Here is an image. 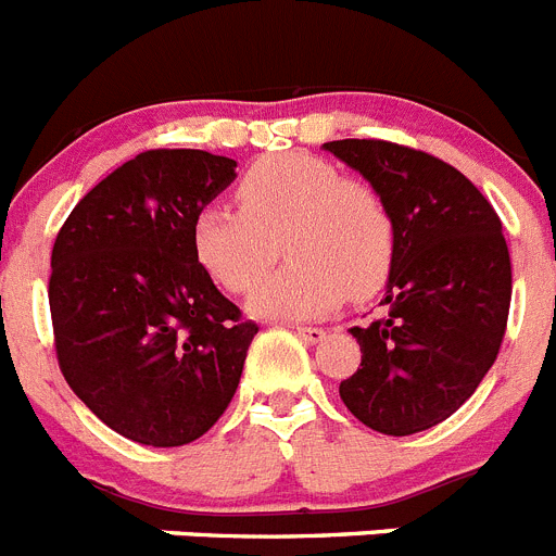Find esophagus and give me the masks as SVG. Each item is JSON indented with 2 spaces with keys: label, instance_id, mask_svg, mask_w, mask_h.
<instances>
[{
  "label": "esophagus",
  "instance_id": "34e87169",
  "mask_svg": "<svg viewBox=\"0 0 556 556\" xmlns=\"http://www.w3.org/2000/svg\"><path fill=\"white\" fill-rule=\"evenodd\" d=\"M295 331H298V337H303V340H306V343H320V340L326 337V331L317 329V326H295Z\"/></svg>",
  "mask_w": 556,
  "mask_h": 556
}]
</instances>
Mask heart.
<instances>
[{
  "label": "heart",
  "instance_id": "b5f03b06",
  "mask_svg": "<svg viewBox=\"0 0 556 556\" xmlns=\"http://www.w3.org/2000/svg\"><path fill=\"white\" fill-rule=\"evenodd\" d=\"M239 205L211 202L193 216L191 247L213 281L241 295L283 247L287 264L250 298V309L281 320L334 312L343 298L386 287L396 255L391 207L371 182L340 177L309 154L264 156L244 170Z\"/></svg>",
  "mask_w": 556,
  "mask_h": 556
}]
</instances>
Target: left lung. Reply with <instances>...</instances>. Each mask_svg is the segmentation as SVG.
I'll return each instance as SVG.
<instances>
[{"mask_svg":"<svg viewBox=\"0 0 556 556\" xmlns=\"http://www.w3.org/2000/svg\"><path fill=\"white\" fill-rule=\"evenodd\" d=\"M396 225L388 315L354 326L363 359L340 400L377 433L410 435L453 416L495 363L511 301L501 219L439 156L388 140H331Z\"/></svg>","mask_w":556,"mask_h":556,"instance_id":"left-lung-1","label":"left lung"}]
</instances>
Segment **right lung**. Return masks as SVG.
<instances>
[{"label":"right lung","mask_w":556,"mask_h":556,"mask_svg":"<svg viewBox=\"0 0 556 556\" xmlns=\"http://www.w3.org/2000/svg\"><path fill=\"white\" fill-rule=\"evenodd\" d=\"M232 179L230 156L142 151L80 199L52 244L61 374L103 425L149 447H182L219 421L258 334L191 247L193 216Z\"/></svg>","instance_id":"add662e5"}]
</instances>
